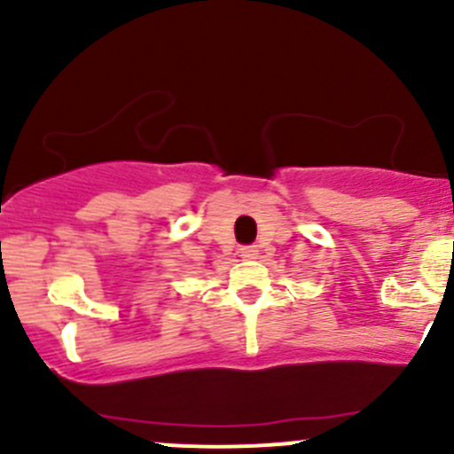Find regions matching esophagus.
<instances>
[{"mask_svg":"<svg viewBox=\"0 0 454 454\" xmlns=\"http://www.w3.org/2000/svg\"><path fill=\"white\" fill-rule=\"evenodd\" d=\"M239 254L244 256V259H256V256H259V248H256V246H241Z\"/></svg>","mask_w":454,"mask_h":454,"instance_id":"1","label":"esophagus"}]
</instances>
